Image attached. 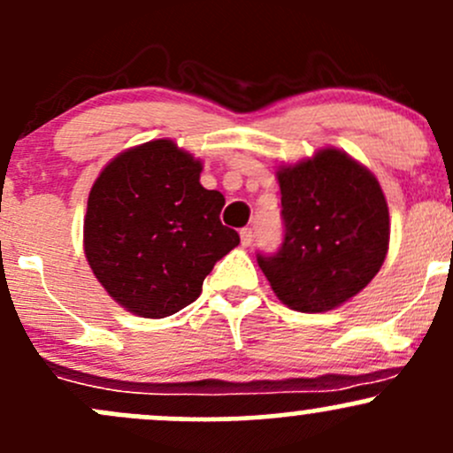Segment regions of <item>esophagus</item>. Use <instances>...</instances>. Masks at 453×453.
I'll return each instance as SVG.
<instances>
[{
    "mask_svg": "<svg viewBox=\"0 0 453 453\" xmlns=\"http://www.w3.org/2000/svg\"><path fill=\"white\" fill-rule=\"evenodd\" d=\"M251 241H254V230L251 227H242L241 230V242L242 245H251Z\"/></svg>",
    "mask_w": 453,
    "mask_h": 453,
    "instance_id": "obj_1",
    "label": "esophagus"
}]
</instances>
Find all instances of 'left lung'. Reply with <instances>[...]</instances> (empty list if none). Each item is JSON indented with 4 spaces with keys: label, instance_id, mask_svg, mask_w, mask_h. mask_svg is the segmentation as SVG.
<instances>
[{
    "label": "left lung",
    "instance_id": "1",
    "mask_svg": "<svg viewBox=\"0 0 453 453\" xmlns=\"http://www.w3.org/2000/svg\"><path fill=\"white\" fill-rule=\"evenodd\" d=\"M284 241L258 265L282 303L326 312L358 295L382 266L390 223L382 187L345 151L326 147L280 166Z\"/></svg>",
    "mask_w": 453,
    "mask_h": 453
}]
</instances>
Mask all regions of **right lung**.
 Segmentation results:
<instances>
[{
    "instance_id": "add662e5",
    "label": "right lung",
    "mask_w": 453,
    "mask_h": 453,
    "mask_svg": "<svg viewBox=\"0 0 453 453\" xmlns=\"http://www.w3.org/2000/svg\"><path fill=\"white\" fill-rule=\"evenodd\" d=\"M202 163L173 141L126 150L88 193L84 254L126 311L163 319L202 293L217 260L241 239L223 226V197L199 184Z\"/></svg>"
}]
</instances>
